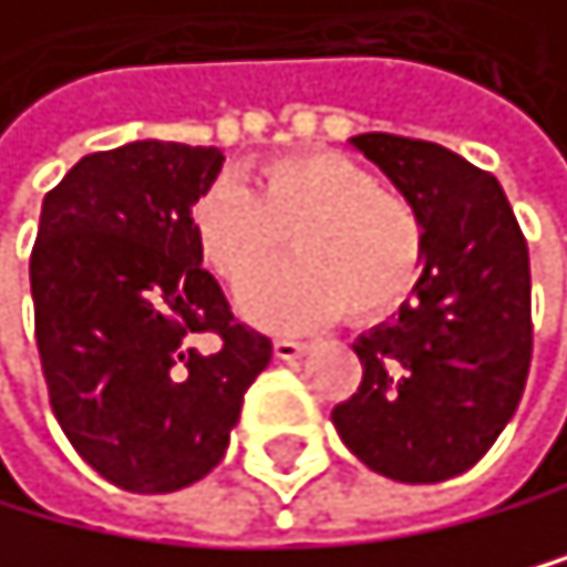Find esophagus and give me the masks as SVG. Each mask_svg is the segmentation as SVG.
<instances>
[{
	"mask_svg": "<svg viewBox=\"0 0 567 567\" xmlns=\"http://www.w3.org/2000/svg\"><path fill=\"white\" fill-rule=\"evenodd\" d=\"M307 353V342L303 339H292V336H278L275 339V357L278 361H296V357Z\"/></svg>",
	"mask_w": 567,
	"mask_h": 567,
	"instance_id": "1",
	"label": "esophagus"
}]
</instances>
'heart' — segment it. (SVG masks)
<instances>
[{
    "instance_id": "b5f03b06",
    "label": "heart",
    "mask_w": 567,
    "mask_h": 567,
    "mask_svg": "<svg viewBox=\"0 0 567 567\" xmlns=\"http://www.w3.org/2000/svg\"><path fill=\"white\" fill-rule=\"evenodd\" d=\"M188 228L199 260L228 286L254 278L289 235L296 257L243 292V310L271 328L342 310L353 321L385 318L411 296L429 254L417 206L336 150L267 159L254 188L217 178L193 203Z\"/></svg>"
}]
</instances>
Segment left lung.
I'll list each match as a JSON object with an SVG mask.
<instances>
[{
  "instance_id": "8db88e82",
  "label": "left lung",
  "mask_w": 567,
  "mask_h": 567,
  "mask_svg": "<svg viewBox=\"0 0 567 567\" xmlns=\"http://www.w3.org/2000/svg\"><path fill=\"white\" fill-rule=\"evenodd\" d=\"M425 220V271L400 318L353 342L364 379L332 411L339 440L385 478L443 482L518 411L533 361L529 246L501 182L425 138L357 135Z\"/></svg>"
}]
</instances>
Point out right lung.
<instances>
[{"label": "right lung", "instance_id": "1", "mask_svg": "<svg viewBox=\"0 0 567 567\" xmlns=\"http://www.w3.org/2000/svg\"><path fill=\"white\" fill-rule=\"evenodd\" d=\"M220 164L214 145L127 142L81 156L42 203L31 300L49 403L78 454L127 493H174L217 468L271 361L188 228Z\"/></svg>", "mask_w": 567, "mask_h": 567}]
</instances>
